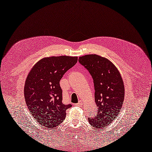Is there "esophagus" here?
<instances>
[{
  "instance_id": "34e87169",
  "label": "esophagus",
  "mask_w": 152,
  "mask_h": 152,
  "mask_svg": "<svg viewBox=\"0 0 152 152\" xmlns=\"http://www.w3.org/2000/svg\"><path fill=\"white\" fill-rule=\"evenodd\" d=\"M81 105H82V102H79L78 103L75 104V105H77V106H81Z\"/></svg>"
}]
</instances>
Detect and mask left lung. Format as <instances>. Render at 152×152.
<instances>
[{"mask_svg":"<svg viewBox=\"0 0 152 152\" xmlns=\"http://www.w3.org/2000/svg\"><path fill=\"white\" fill-rule=\"evenodd\" d=\"M79 61L94 79L95 102L98 112L89 122L96 129L108 127L115 120L124 101L125 87L120 73L107 58L91 54L81 56Z\"/></svg>","mask_w":152,"mask_h":152,"instance_id":"8db88e82","label":"left lung"}]
</instances>
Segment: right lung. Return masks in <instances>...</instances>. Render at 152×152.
I'll list each match as a JSON object with an SVG mask.
<instances>
[{"mask_svg": "<svg viewBox=\"0 0 152 152\" xmlns=\"http://www.w3.org/2000/svg\"><path fill=\"white\" fill-rule=\"evenodd\" d=\"M77 57L52 56L39 60L26 77L24 95L32 116L45 129H53L65 120L71 105L62 102L61 79L77 62Z\"/></svg>", "mask_w": 152, "mask_h": 152, "instance_id": "right-lung-1", "label": "right lung"}]
</instances>
